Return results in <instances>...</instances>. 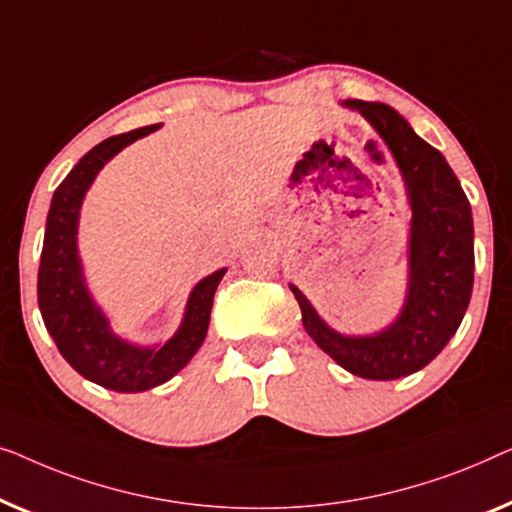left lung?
I'll use <instances>...</instances> for the list:
<instances>
[{"mask_svg": "<svg viewBox=\"0 0 512 512\" xmlns=\"http://www.w3.org/2000/svg\"><path fill=\"white\" fill-rule=\"evenodd\" d=\"M343 104L371 122L406 183L413 211L406 301L399 318L378 334L345 336L320 318L299 287H290L308 336L336 364L359 378L394 380L424 369L462 325L475 264L471 204L445 157L392 106L362 99Z\"/></svg>", "mask_w": 512, "mask_h": 512, "instance_id": "1", "label": "left lung"}]
</instances>
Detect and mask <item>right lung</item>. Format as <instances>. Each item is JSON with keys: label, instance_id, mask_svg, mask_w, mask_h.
Masks as SVG:
<instances>
[{"label": "right lung", "instance_id": "add662e5", "mask_svg": "<svg viewBox=\"0 0 512 512\" xmlns=\"http://www.w3.org/2000/svg\"><path fill=\"white\" fill-rule=\"evenodd\" d=\"M157 127L160 125H148L111 136L78 160L50 201L39 264V311L57 350L90 383L125 394L153 390L190 362L204 343L213 294L227 271H215L194 285L181 327L167 343L153 348L127 343L113 334L102 308L90 297L76 241L85 192L113 155Z\"/></svg>", "mask_w": 512, "mask_h": 512}]
</instances>
